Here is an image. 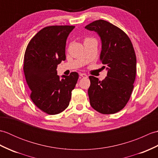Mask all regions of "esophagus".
<instances>
[{
    "instance_id": "obj_1",
    "label": "esophagus",
    "mask_w": 158,
    "mask_h": 158,
    "mask_svg": "<svg viewBox=\"0 0 158 158\" xmlns=\"http://www.w3.org/2000/svg\"><path fill=\"white\" fill-rule=\"evenodd\" d=\"M79 75H80V77H83V78H87V77H88V75H87L85 73H80Z\"/></svg>"
}]
</instances>
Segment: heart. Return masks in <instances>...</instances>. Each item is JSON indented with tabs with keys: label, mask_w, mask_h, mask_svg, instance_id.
Segmentation results:
<instances>
[{
	"label": "heart",
	"mask_w": 158,
	"mask_h": 158,
	"mask_svg": "<svg viewBox=\"0 0 158 158\" xmlns=\"http://www.w3.org/2000/svg\"><path fill=\"white\" fill-rule=\"evenodd\" d=\"M87 40H89V39H86V40H85V41H87Z\"/></svg>",
	"instance_id": "b5f03b06"
}]
</instances>
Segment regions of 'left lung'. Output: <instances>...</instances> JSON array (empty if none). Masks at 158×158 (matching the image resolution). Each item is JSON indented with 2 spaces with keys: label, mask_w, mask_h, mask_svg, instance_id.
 <instances>
[{
  "label": "left lung",
  "mask_w": 158,
  "mask_h": 158,
  "mask_svg": "<svg viewBox=\"0 0 158 158\" xmlns=\"http://www.w3.org/2000/svg\"><path fill=\"white\" fill-rule=\"evenodd\" d=\"M85 28L96 32L100 38V60L107 70V77L102 81L89 77L90 105L100 113H115L126 106L134 88L136 73L135 49L126 33L105 20H96Z\"/></svg>",
  "instance_id": "1"
}]
</instances>
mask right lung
Masks as SVG:
<instances>
[{"label": "right lung", "instance_id": "add662e5", "mask_svg": "<svg viewBox=\"0 0 158 158\" xmlns=\"http://www.w3.org/2000/svg\"><path fill=\"white\" fill-rule=\"evenodd\" d=\"M74 28L73 26L45 27L36 33L26 49L23 72L31 90V98L49 115H56L68 107L79 78L78 73L73 72L60 79L56 70L66 60V39Z\"/></svg>", "mask_w": 158, "mask_h": 158}]
</instances>
